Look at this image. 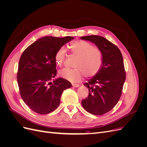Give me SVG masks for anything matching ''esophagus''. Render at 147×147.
<instances>
[{
  "instance_id": "34e87169",
  "label": "esophagus",
  "mask_w": 147,
  "mask_h": 147,
  "mask_svg": "<svg viewBox=\"0 0 147 147\" xmlns=\"http://www.w3.org/2000/svg\"><path fill=\"white\" fill-rule=\"evenodd\" d=\"M72 86H73V87H75V88H78V87L80 86V84H74V83H73L72 84Z\"/></svg>"
}]
</instances>
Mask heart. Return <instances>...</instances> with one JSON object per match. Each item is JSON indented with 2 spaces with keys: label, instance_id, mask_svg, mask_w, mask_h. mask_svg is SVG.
<instances>
[{
  "label": "heart",
  "instance_id": "heart-1",
  "mask_svg": "<svg viewBox=\"0 0 147 147\" xmlns=\"http://www.w3.org/2000/svg\"><path fill=\"white\" fill-rule=\"evenodd\" d=\"M69 49L71 55L77 57L74 65L75 69H63L59 71V75L72 83L79 82L86 75L92 77L96 75L100 70L103 64L104 57L100 49L93 46L88 42L74 41L70 44ZM67 57L65 50L60 47L55 55L56 64L62 66Z\"/></svg>",
  "mask_w": 147,
  "mask_h": 147
}]
</instances>
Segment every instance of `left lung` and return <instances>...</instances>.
<instances>
[{"mask_svg": "<svg viewBox=\"0 0 147 147\" xmlns=\"http://www.w3.org/2000/svg\"><path fill=\"white\" fill-rule=\"evenodd\" d=\"M100 49L104 57L100 70L84 84L89 90L87 98L82 100L83 107L92 115H102L117 105L123 92L126 80L123 56L113 43L99 35L82 37Z\"/></svg>", "mask_w": 147, "mask_h": 147, "instance_id": "8db88e82", "label": "left lung"}]
</instances>
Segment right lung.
Masks as SVG:
<instances>
[{"label":"right lung","instance_id":"1","mask_svg":"<svg viewBox=\"0 0 147 147\" xmlns=\"http://www.w3.org/2000/svg\"><path fill=\"white\" fill-rule=\"evenodd\" d=\"M74 39L45 37L29 45L20 57L17 82L21 98L38 114L56 110L62 94L72 84L63 78L51 82L56 76L55 55L57 50Z\"/></svg>","mask_w":147,"mask_h":147}]
</instances>
